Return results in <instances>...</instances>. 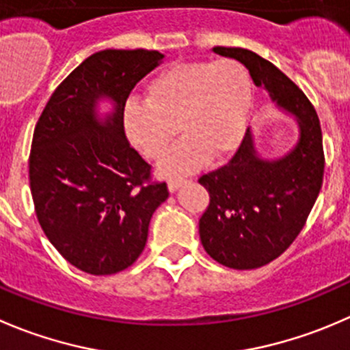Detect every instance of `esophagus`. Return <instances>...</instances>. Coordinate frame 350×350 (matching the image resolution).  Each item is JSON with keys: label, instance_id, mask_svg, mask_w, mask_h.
<instances>
[{"label": "esophagus", "instance_id": "34e87169", "mask_svg": "<svg viewBox=\"0 0 350 350\" xmlns=\"http://www.w3.org/2000/svg\"><path fill=\"white\" fill-rule=\"evenodd\" d=\"M185 183H186V179H169V183H167L169 191H171V193L178 191V189L181 188V186L185 185Z\"/></svg>", "mask_w": 350, "mask_h": 350}]
</instances>
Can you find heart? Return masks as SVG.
Listing matches in <instances>:
<instances>
[{
  "label": "heart",
  "instance_id": "heart-1",
  "mask_svg": "<svg viewBox=\"0 0 350 350\" xmlns=\"http://www.w3.org/2000/svg\"><path fill=\"white\" fill-rule=\"evenodd\" d=\"M251 97V78L237 61L172 64L148 81L145 104L124 106V133L145 157L159 161L178 128L181 144L159 165V174L178 178L236 152L246 133Z\"/></svg>",
  "mask_w": 350,
  "mask_h": 350
}]
</instances>
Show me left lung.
Segmentation results:
<instances>
[{
	"label": "left lung",
	"instance_id": "obj_1",
	"mask_svg": "<svg viewBox=\"0 0 350 350\" xmlns=\"http://www.w3.org/2000/svg\"><path fill=\"white\" fill-rule=\"evenodd\" d=\"M212 51L243 63L253 83L297 126L296 144L275 159L258 152L247 128L234 157L198 179L210 195L200 219L203 247L220 265L251 270L280 256L303 229L323 183V138L314 107L279 68L243 47Z\"/></svg>",
	"mask_w": 350,
	"mask_h": 350
}]
</instances>
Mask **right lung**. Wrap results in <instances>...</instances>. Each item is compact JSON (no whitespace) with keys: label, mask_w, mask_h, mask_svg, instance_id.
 I'll list each match as a JSON object with an SVG mask.
<instances>
[{"label":"right lung","mask_w":350,"mask_h":350,"mask_svg":"<svg viewBox=\"0 0 350 350\" xmlns=\"http://www.w3.org/2000/svg\"><path fill=\"white\" fill-rule=\"evenodd\" d=\"M162 59L159 51H99L61 81L37 121L29 159L37 219L81 272L111 275L133 265L169 196L165 183H148L150 165L123 128L128 96ZM103 100L109 113H100Z\"/></svg>","instance_id":"1"}]
</instances>
